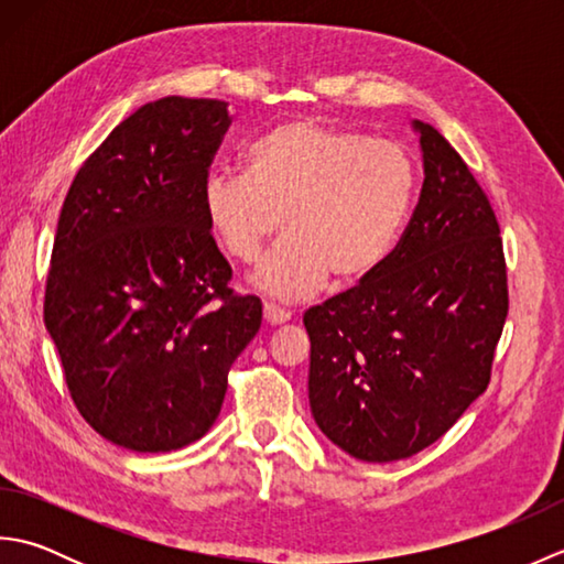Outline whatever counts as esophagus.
<instances>
[{"label":"esophagus","mask_w":564,"mask_h":564,"mask_svg":"<svg viewBox=\"0 0 564 564\" xmlns=\"http://www.w3.org/2000/svg\"><path fill=\"white\" fill-rule=\"evenodd\" d=\"M263 319H267L269 325H283V322L291 319V313H289V310L279 307V305L267 303V305H263Z\"/></svg>","instance_id":"34e87169"}]
</instances>
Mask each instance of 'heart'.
<instances>
[{
  "label": "heart",
  "mask_w": 564,
  "mask_h": 564,
  "mask_svg": "<svg viewBox=\"0 0 564 564\" xmlns=\"http://www.w3.org/2000/svg\"><path fill=\"white\" fill-rule=\"evenodd\" d=\"M416 188V166L398 142L358 130L291 121L245 152V174L213 172L203 215L227 257L251 263L279 232L289 237L261 261L257 283L279 297L356 283L398 245Z\"/></svg>",
  "instance_id": "b5f03b06"
}]
</instances>
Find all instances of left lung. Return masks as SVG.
<instances>
[{
  "label": "left lung",
  "instance_id": "8db88e82",
  "mask_svg": "<svg viewBox=\"0 0 564 564\" xmlns=\"http://www.w3.org/2000/svg\"><path fill=\"white\" fill-rule=\"evenodd\" d=\"M398 247L354 289L310 307V406L358 460L424 451L487 390L509 313L507 259L482 186L434 126Z\"/></svg>",
  "mask_w": 564,
  "mask_h": 564
}]
</instances>
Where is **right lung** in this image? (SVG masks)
Instances as JSON below:
<instances>
[{"instance_id": "right-lung-1", "label": "right lung", "mask_w": 564, "mask_h": 564, "mask_svg": "<svg viewBox=\"0 0 564 564\" xmlns=\"http://www.w3.org/2000/svg\"><path fill=\"white\" fill-rule=\"evenodd\" d=\"M230 128L218 99L140 106L94 150L59 210L43 319L79 414L118 446L200 438L261 301L230 285L203 186Z\"/></svg>"}]
</instances>
